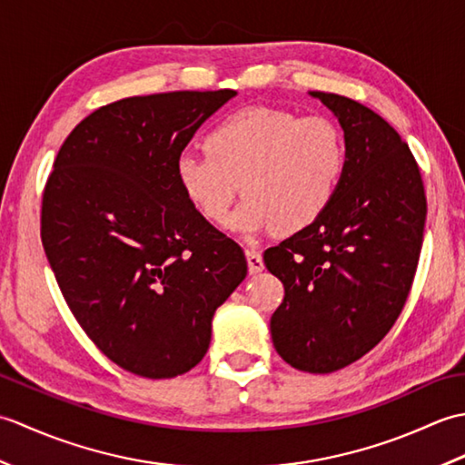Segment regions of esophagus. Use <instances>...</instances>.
I'll list each match as a JSON object with an SVG mask.
<instances>
[{
	"mask_svg": "<svg viewBox=\"0 0 465 465\" xmlns=\"http://www.w3.org/2000/svg\"><path fill=\"white\" fill-rule=\"evenodd\" d=\"M245 258H248L250 273H260L263 270V258L258 250H245Z\"/></svg>",
	"mask_w": 465,
	"mask_h": 465,
	"instance_id": "34e87169",
	"label": "esophagus"
}]
</instances>
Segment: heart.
Segmentation results:
<instances>
[{
    "instance_id": "b5f03b06",
    "label": "heart",
    "mask_w": 465,
    "mask_h": 465,
    "mask_svg": "<svg viewBox=\"0 0 465 465\" xmlns=\"http://www.w3.org/2000/svg\"><path fill=\"white\" fill-rule=\"evenodd\" d=\"M345 137L325 115L298 117L273 107H245L205 137L203 153H182L175 177L185 200L205 220L252 235L265 227L298 233L318 222L338 195Z\"/></svg>"
}]
</instances>
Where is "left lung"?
<instances>
[{"instance_id": "obj_1", "label": "left lung", "mask_w": 465, "mask_h": 465, "mask_svg": "<svg viewBox=\"0 0 465 465\" xmlns=\"http://www.w3.org/2000/svg\"><path fill=\"white\" fill-rule=\"evenodd\" d=\"M338 117L345 170L318 222L265 250L283 283L270 330L295 370L331 373L391 330L420 262L428 202L416 157L400 134L358 102L312 92Z\"/></svg>"}]
</instances>
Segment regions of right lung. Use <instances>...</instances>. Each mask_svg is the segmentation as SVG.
Instances as JSON below:
<instances>
[{
    "instance_id": "right-lung-1",
    "label": "right lung",
    "mask_w": 465,
    "mask_h": 465,
    "mask_svg": "<svg viewBox=\"0 0 465 465\" xmlns=\"http://www.w3.org/2000/svg\"><path fill=\"white\" fill-rule=\"evenodd\" d=\"M233 90L107 104L59 147L42 243L67 308L125 371L167 380L202 361L212 318L248 275L243 250L185 200L175 162Z\"/></svg>"
}]
</instances>
